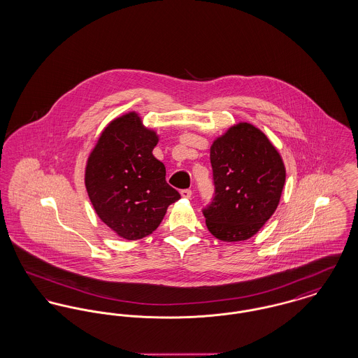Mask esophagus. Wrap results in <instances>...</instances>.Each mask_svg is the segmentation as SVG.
Here are the masks:
<instances>
[{
    "instance_id": "34e87169",
    "label": "esophagus",
    "mask_w": 358,
    "mask_h": 358,
    "mask_svg": "<svg viewBox=\"0 0 358 358\" xmlns=\"http://www.w3.org/2000/svg\"><path fill=\"white\" fill-rule=\"evenodd\" d=\"M181 196H182L184 199H190L192 190H190V189H182V190H181Z\"/></svg>"
}]
</instances>
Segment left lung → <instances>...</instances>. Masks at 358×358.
Returning a JSON list of instances; mask_svg holds the SVG:
<instances>
[{"label":"left lung","mask_w":358,"mask_h":358,"mask_svg":"<svg viewBox=\"0 0 358 358\" xmlns=\"http://www.w3.org/2000/svg\"><path fill=\"white\" fill-rule=\"evenodd\" d=\"M210 165L215 194L203 208L209 232L222 241L252 238L279 204L282 157L255 126L238 123L213 142Z\"/></svg>","instance_id":"obj_1"}]
</instances>
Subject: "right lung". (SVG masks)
<instances>
[{
	"instance_id": "1",
	"label": "right lung",
	"mask_w": 358,
	"mask_h": 358,
	"mask_svg": "<svg viewBox=\"0 0 358 358\" xmlns=\"http://www.w3.org/2000/svg\"><path fill=\"white\" fill-rule=\"evenodd\" d=\"M158 136L136 113L113 120L99 136L85 168L95 212L120 238L150 235L169 205L181 199L166 182L165 165L153 155Z\"/></svg>"
}]
</instances>
